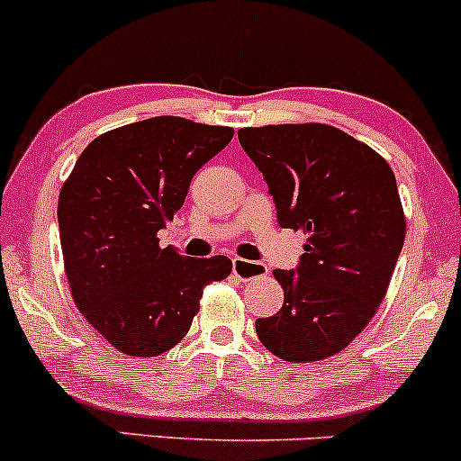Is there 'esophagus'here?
<instances>
[{
	"label": "esophagus",
	"mask_w": 461,
	"mask_h": 461,
	"mask_svg": "<svg viewBox=\"0 0 461 461\" xmlns=\"http://www.w3.org/2000/svg\"><path fill=\"white\" fill-rule=\"evenodd\" d=\"M231 271H234V276H239L240 280H254V277L267 276L269 269H267V265H262V262L234 258V260H231Z\"/></svg>",
	"instance_id": "1"
}]
</instances>
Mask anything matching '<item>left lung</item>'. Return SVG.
I'll use <instances>...</instances> for the list:
<instances>
[{"label":"left lung","mask_w":461,"mask_h":461,"mask_svg":"<svg viewBox=\"0 0 461 461\" xmlns=\"http://www.w3.org/2000/svg\"><path fill=\"white\" fill-rule=\"evenodd\" d=\"M285 230L308 236L295 269L273 271L285 306L256 321L285 361L341 352L381 306L404 242L396 176L381 155L328 124L240 129Z\"/></svg>","instance_id":"8db88e82"}]
</instances>
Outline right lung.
Masks as SVG:
<instances>
[{
  "label": "right lung",
  "mask_w": 461,
  "mask_h": 461,
  "mask_svg": "<svg viewBox=\"0 0 461 461\" xmlns=\"http://www.w3.org/2000/svg\"><path fill=\"white\" fill-rule=\"evenodd\" d=\"M231 138L230 126L159 115L100 135L76 161L59 196L65 273L78 311L115 350H170L188 335L203 286L230 276L225 256L161 249L157 231Z\"/></svg>",
  "instance_id": "1"
}]
</instances>
